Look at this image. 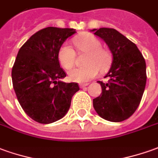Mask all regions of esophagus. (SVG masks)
<instances>
[{"instance_id": "34e87169", "label": "esophagus", "mask_w": 158, "mask_h": 158, "mask_svg": "<svg viewBox=\"0 0 158 158\" xmlns=\"http://www.w3.org/2000/svg\"><path fill=\"white\" fill-rule=\"evenodd\" d=\"M88 85H89V83H81V84H80V88L82 89V88H85L86 86H88Z\"/></svg>"}]
</instances>
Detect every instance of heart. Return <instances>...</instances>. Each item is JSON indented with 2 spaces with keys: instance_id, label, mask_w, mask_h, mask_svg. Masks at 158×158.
I'll list each match as a JSON object with an SVG mask.
<instances>
[{
  "instance_id": "heart-1",
  "label": "heart",
  "mask_w": 158,
  "mask_h": 158,
  "mask_svg": "<svg viewBox=\"0 0 158 158\" xmlns=\"http://www.w3.org/2000/svg\"><path fill=\"white\" fill-rule=\"evenodd\" d=\"M77 50L86 53L83 59V67L76 68L69 72V77L74 81L85 82L97 76L101 72L106 71L111 65L112 56L110 52L102 47V42L91 33H84L75 40ZM76 53L69 44H64L58 52V61L65 69H70L75 64Z\"/></svg>"
}]
</instances>
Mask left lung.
I'll use <instances>...</instances> for the list:
<instances>
[{
	"instance_id": "left-lung-1",
	"label": "left lung",
	"mask_w": 158,
	"mask_h": 158,
	"mask_svg": "<svg viewBox=\"0 0 158 158\" xmlns=\"http://www.w3.org/2000/svg\"><path fill=\"white\" fill-rule=\"evenodd\" d=\"M106 42L113 62L108 81L102 86L100 96L93 100L94 110L102 118L120 122L130 118L139 107L146 84V64L137 45L114 28L93 29Z\"/></svg>"
}]
</instances>
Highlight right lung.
Masks as SVG:
<instances>
[{
    "mask_svg": "<svg viewBox=\"0 0 158 158\" xmlns=\"http://www.w3.org/2000/svg\"><path fill=\"white\" fill-rule=\"evenodd\" d=\"M74 33L71 28L41 29L17 54L12 69L14 89L23 110L36 122L50 124L63 118L80 89L77 82L61 81L66 73L58 61L59 49Z\"/></svg>",
    "mask_w": 158,
    "mask_h": 158,
    "instance_id": "right-lung-1",
    "label": "right lung"
}]
</instances>
